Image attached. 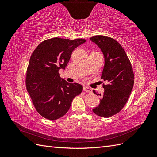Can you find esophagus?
Instances as JSON below:
<instances>
[{
    "label": "esophagus",
    "mask_w": 157,
    "mask_h": 157,
    "mask_svg": "<svg viewBox=\"0 0 157 157\" xmlns=\"http://www.w3.org/2000/svg\"><path fill=\"white\" fill-rule=\"evenodd\" d=\"M83 90H84V91L86 92H92V89L89 87H87V86H84Z\"/></svg>",
    "instance_id": "obj_1"
}]
</instances>
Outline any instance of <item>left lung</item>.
<instances>
[{
  "label": "left lung",
  "instance_id": "1",
  "mask_svg": "<svg viewBox=\"0 0 157 157\" xmlns=\"http://www.w3.org/2000/svg\"><path fill=\"white\" fill-rule=\"evenodd\" d=\"M90 39L101 49L104 56L101 79L108 82L103 85V94L93 90L101 98L99 105L92 111L99 117H111L121 111L129 98L134 82V72L124 50L116 40L103 35Z\"/></svg>",
  "mask_w": 157,
  "mask_h": 157
}]
</instances>
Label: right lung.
<instances>
[{
    "label": "right lung",
    "mask_w": 157,
    "mask_h": 157,
    "mask_svg": "<svg viewBox=\"0 0 157 157\" xmlns=\"http://www.w3.org/2000/svg\"><path fill=\"white\" fill-rule=\"evenodd\" d=\"M86 40L61 38L47 39L38 46L30 58L26 73V88L36 110L46 119L54 121L67 113L73 98L82 91L78 83L61 78L71 54Z\"/></svg>",
    "instance_id": "1"
}]
</instances>
